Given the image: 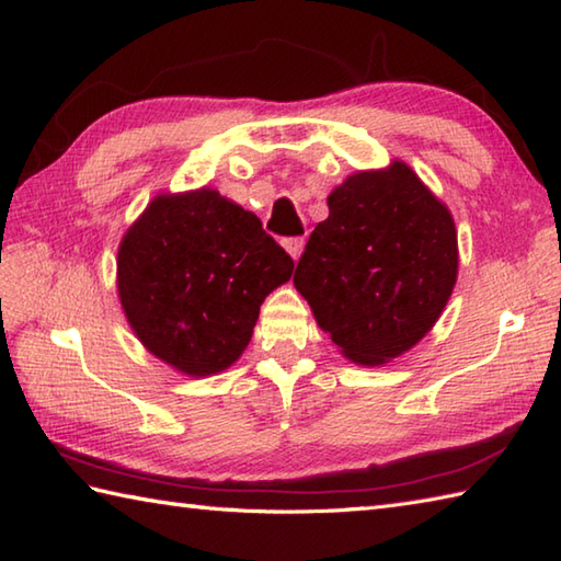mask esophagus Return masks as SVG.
I'll list each match as a JSON object with an SVG mask.
<instances>
[{
	"mask_svg": "<svg viewBox=\"0 0 561 561\" xmlns=\"http://www.w3.org/2000/svg\"><path fill=\"white\" fill-rule=\"evenodd\" d=\"M304 245H306L304 238H287V241H284V250H287L291 260H299L301 257Z\"/></svg>",
	"mask_w": 561,
	"mask_h": 561,
	"instance_id": "1",
	"label": "esophagus"
}]
</instances>
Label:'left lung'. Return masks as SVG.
I'll use <instances>...</instances> for the list:
<instances>
[{"label":"left lung","instance_id":"1","mask_svg":"<svg viewBox=\"0 0 561 561\" xmlns=\"http://www.w3.org/2000/svg\"><path fill=\"white\" fill-rule=\"evenodd\" d=\"M328 209L294 287L344 359L390 364L444 313L458 279L456 221L400 159L344 178Z\"/></svg>","mask_w":561,"mask_h":561}]
</instances>
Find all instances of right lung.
<instances>
[{"mask_svg": "<svg viewBox=\"0 0 561 561\" xmlns=\"http://www.w3.org/2000/svg\"><path fill=\"white\" fill-rule=\"evenodd\" d=\"M294 260L219 190L159 193L117 245L115 287L135 337L173 371L205 378L245 352L260 306Z\"/></svg>", "mask_w": 561, "mask_h": 561, "instance_id": "1", "label": "right lung"}]
</instances>
